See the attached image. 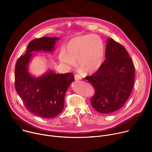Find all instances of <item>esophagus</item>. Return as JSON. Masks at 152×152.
Listing matches in <instances>:
<instances>
[{"instance_id": "34e87169", "label": "esophagus", "mask_w": 152, "mask_h": 152, "mask_svg": "<svg viewBox=\"0 0 152 152\" xmlns=\"http://www.w3.org/2000/svg\"><path fill=\"white\" fill-rule=\"evenodd\" d=\"M75 79L76 80H81L82 79V77L80 76H79V75H76L75 76Z\"/></svg>"}]
</instances>
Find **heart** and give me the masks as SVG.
<instances>
[{
	"mask_svg": "<svg viewBox=\"0 0 152 152\" xmlns=\"http://www.w3.org/2000/svg\"><path fill=\"white\" fill-rule=\"evenodd\" d=\"M104 46L102 39L96 35H86L70 39L65 49V53L59 54L60 61L67 66H75L77 61L79 70L85 74L97 71L104 57Z\"/></svg>",
	"mask_w": 152,
	"mask_h": 152,
	"instance_id": "heart-1",
	"label": "heart"
}]
</instances>
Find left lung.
I'll return each instance as SVG.
<instances>
[{"label": "left lung", "instance_id": "left-lung-1", "mask_svg": "<svg viewBox=\"0 0 152 152\" xmlns=\"http://www.w3.org/2000/svg\"><path fill=\"white\" fill-rule=\"evenodd\" d=\"M106 59L100 69L86 79L95 89L91 104L97 112L111 114L125 104L132 91L135 68L123 46L107 39Z\"/></svg>", "mask_w": 152, "mask_h": 152}]
</instances>
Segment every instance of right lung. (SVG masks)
Wrapping results in <instances>:
<instances>
[{
	"label": "right lung",
	"instance_id": "obj_1",
	"mask_svg": "<svg viewBox=\"0 0 152 152\" xmlns=\"http://www.w3.org/2000/svg\"><path fill=\"white\" fill-rule=\"evenodd\" d=\"M57 37H44L31 41L26 53L21 56L15 66V88L26 109L34 114L44 118L59 115L64 106V97L72 81V73L56 74L50 71L45 75L34 77L27 67L33 51L52 52Z\"/></svg>",
	"mask_w": 152,
	"mask_h": 152
}]
</instances>
